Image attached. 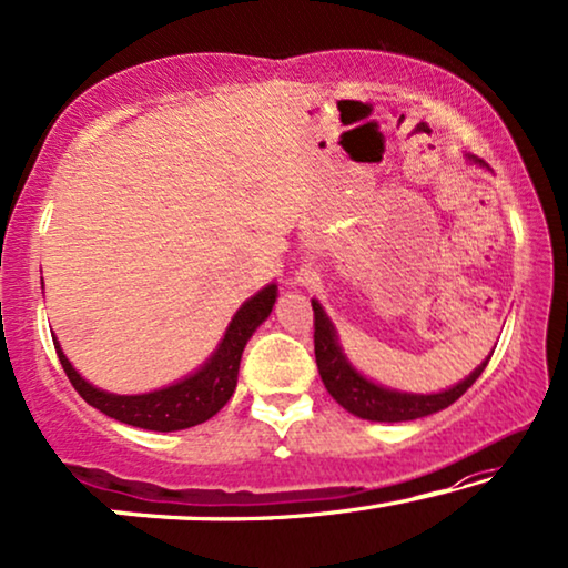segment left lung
I'll use <instances>...</instances> for the list:
<instances>
[{
  "mask_svg": "<svg viewBox=\"0 0 568 568\" xmlns=\"http://www.w3.org/2000/svg\"><path fill=\"white\" fill-rule=\"evenodd\" d=\"M313 313H315V362L317 372H321L325 390L344 406L348 414L369 418V422H414V418L437 414V410L453 406L460 395L480 377V372L486 369L488 359L473 372L470 377H465L463 383L449 387L445 393L434 395H410V393H395L387 387H379L369 379H364L352 364L346 362V356L341 354V346L336 341V331L328 317H325L323 307L313 300Z\"/></svg>",
  "mask_w": 568,
  "mask_h": 568,
  "instance_id": "left-lung-1",
  "label": "left lung"
}]
</instances>
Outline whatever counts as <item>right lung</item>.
<instances>
[{"label": "right lung", "instance_id": "1", "mask_svg": "<svg viewBox=\"0 0 568 568\" xmlns=\"http://www.w3.org/2000/svg\"><path fill=\"white\" fill-rule=\"evenodd\" d=\"M274 302L276 286L268 284L266 290H261L255 297L247 300L245 305L237 310V315L232 317L230 328L224 333L216 354L196 372V375L146 395H113L98 390V387L84 383V379L77 375L59 344L53 346H57V356L61 367L67 372L69 383L74 385V390L80 393L92 408L103 410L105 416H111L121 424L139 426V429H189V426L204 424L206 418H212L216 410L230 400V395L235 393L240 356H243V348L247 344V338L253 336V331L268 317Z\"/></svg>", "mask_w": 568, "mask_h": 568}]
</instances>
